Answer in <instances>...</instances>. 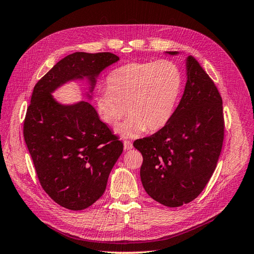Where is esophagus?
I'll use <instances>...</instances> for the list:
<instances>
[{"mask_svg":"<svg viewBox=\"0 0 254 254\" xmlns=\"http://www.w3.org/2000/svg\"><path fill=\"white\" fill-rule=\"evenodd\" d=\"M132 147H133V145H132L131 142L128 141V140H125V141H124V148H125V149L129 150V149H131Z\"/></svg>","mask_w":254,"mask_h":254,"instance_id":"1","label":"esophagus"}]
</instances>
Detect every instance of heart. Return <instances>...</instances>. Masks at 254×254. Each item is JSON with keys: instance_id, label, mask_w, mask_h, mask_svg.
I'll return each mask as SVG.
<instances>
[{"instance_id": "1", "label": "heart", "mask_w": 254, "mask_h": 254, "mask_svg": "<svg viewBox=\"0 0 254 254\" xmlns=\"http://www.w3.org/2000/svg\"><path fill=\"white\" fill-rule=\"evenodd\" d=\"M106 87L95 96L99 117L114 126L127 111L130 117L119 132L133 137L145 130L162 129L172 120L181 94L182 74L170 60L131 63L112 71Z\"/></svg>"}]
</instances>
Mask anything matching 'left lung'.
<instances>
[{
    "instance_id": "obj_1",
    "label": "left lung",
    "mask_w": 254,
    "mask_h": 254,
    "mask_svg": "<svg viewBox=\"0 0 254 254\" xmlns=\"http://www.w3.org/2000/svg\"><path fill=\"white\" fill-rule=\"evenodd\" d=\"M187 74L184 93L168 124L133 142L143 156L140 175L146 193L170 207L187 204L203 190L225 134L222 99L214 81L193 56L187 59Z\"/></svg>"
}]
</instances>
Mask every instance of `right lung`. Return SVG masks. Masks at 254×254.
Masks as SVG:
<instances>
[{
  "instance_id": "right-lung-1",
  "label": "right lung",
  "mask_w": 254,
  "mask_h": 254,
  "mask_svg": "<svg viewBox=\"0 0 254 254\" xmlns=\"http://www.w3.org/2000/svg\"><path fill=\"white\" fill-rule=\"evenodd\" d=\"M119 59L109 52L73 53L58 61L34 88L23 134L42 189L65 209H87L102 197L123 143L91 104L61 105L52 92L83 77L90 80L92 92L98 74Z\"/></svg>"
}]
</instances>
